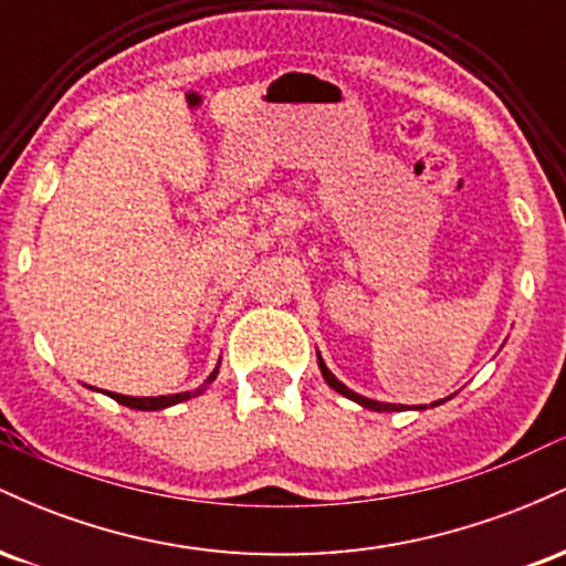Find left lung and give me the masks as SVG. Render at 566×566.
I'll list each match as a JSON object with an SVG mask.
<instances>
[{"label":"left lung","instance_id":"8db88e82","mask_svg":"<svg viewBox=\"0 0 566 566\" xmlns=\"http://www.w3.org/2000/svg\"><path fill=\"white\" fill-rule=\"evenodd\" d=\"M316 361H319L322 378L327 380V386H329V388H335L337 394H343V396H346V399L356 401V405H361V407H365V409H375V412H401V409H407V407H401V405H388V401H375V399H367V396H361V394L350 391V388L346 386V382H340V380L335 378L333 373H329V367L324 365V359H322V354H319V350H316ZM447 399H450V396H447ZM447 399H439V401H433L431 407H439V405H444ZM415 409H426V405H423V407H415Z\"/></svg>","mask_w":566,"mask_h":566}]
</instances>
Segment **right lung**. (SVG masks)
<instances>
[{
	"instance_id": "add662e5",
	"label": "right lung",
	"mask_w": 566,
	"mask_h": 566,
	"mask_svg": "<svg viewBox=\"0 0 566 566\" xmlns=\"http://www.w3.org/2000/svg\"><path fill=\"white\" fill-rule=\"evenodd\" d=\"M218 369H220V361H218V367L210 373V378L205 380V386L193 388V391H184V394H170V396H122V394H112V391H106V394L112 396L114 401H119V405H125L129 409H143V412H154V409H165V407L180 405V401L191 399V396L205 394L207 388L212 386V380L218 378Z\"/></svg>"
}]
</instances>
